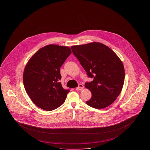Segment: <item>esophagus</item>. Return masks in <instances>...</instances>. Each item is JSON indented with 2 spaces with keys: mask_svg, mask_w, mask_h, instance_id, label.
Segmentation results:
<instances>
[{
  "mask_svg": "<svg viewBox=\"0 0 150 150\" xmlns=\"http://www.w3.org/2000/svg\"><path fill=\"white\" fill-rule=\"evenodd\" d=\"M83 89H84V86H83V85L81 84H80L79 85L78 87H77L76 88V90H77V91H81Z\"/></svg>",
  "mask_w": 150,
  "mask_h": 150,
  "instance_id": "1",
  "label": "esophagus"
}]
</instances>
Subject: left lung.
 I'll return each instance as SVG.
<instances>
[{
	"instance_id": "left-lung-1",
	"label": "left lung",
	"mask_w": 150,
	"mask_h": 150,
	"mask_svg": "<svg viewBox=\"0 0 150 150\" xmlns=\"http://www.w3.org/2000/svg\"><path fill=\"white\" fill-rule=\"evenodd\" d=\"M71 50L88 77L93 78L85 84L92 93V98L86 103L97 109L111 105L121 93L124 82L125 71L120 59L102 43L73 45Z\"/></svg>"
}]
</instances>
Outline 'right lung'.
<instances>
[{"instance_id":"obj_1","label":"right lung","mask_w":150,"mask_h":150,"mask_svg":"<svg viewBox=\"0 0 150 150\" xmlns=\"http://www.w3.org/2000/svg\"><path fill=\"white\" fill-rule=\"evenodd\" d=\"M71 53L68 47L50 44L38 50L26 65L23 81L33 102L45 111H52L64 103L69 89L63 88L60 67Z\"/></svg>"}]
</instances>
